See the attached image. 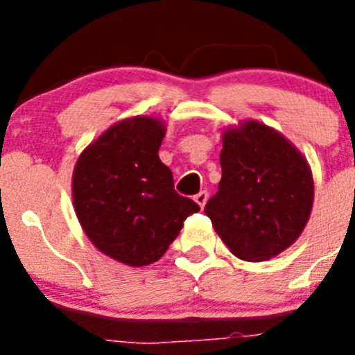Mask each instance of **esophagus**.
<instances>
[{
  "label": "esophagus",
  "mask_w": 355,
  "mask_h": 355,
  "mask_svg": "<svg viewBox=\"0 0 355 355\" xmlns=\"http://www.w3.org/2000/svg\"><path fill=\"white\" fill-rule=\"evenodd\" d=\"M193 199H196V202L200 206V208H205L206 200H208V192H206V190H200Z\"/></svg>",
  "instance_id": "34e87169"
}]
</instances>
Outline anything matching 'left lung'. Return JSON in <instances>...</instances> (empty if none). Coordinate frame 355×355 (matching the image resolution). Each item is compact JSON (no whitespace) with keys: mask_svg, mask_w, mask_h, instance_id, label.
Masks as SVG:
<instances>
[{"mask_svg":"<svg viewBox=\"0 0 355 355\" xmlns=\"http://www.w3.org/2000/svg\"><path fill=\"white\" fill-rule=\"evenodd\" d=\"M218 192L205 213L229 250L266 261L293 243L313 208L309 165L283 135L249 121L224 135Z\"/></svg>","mask_w":355,"mask_h":355,"instance_id":"1","label":"left lung"}]
</instances>
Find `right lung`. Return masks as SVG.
<instances>
[{"label":"right lung","mask_w":355,"mask_h":355,"mask_svg":"<svg viewBox=\"0 0 355 355\" xmlns=\"http://www.w3.org/2000/svg\"><path fill=\"white\" fill-rule=\"evenodd\" d=\"M165 128L121 121L81 153L72 175L78 220L97 249L130 266L158 261L199 205L174 190L158 156Z\"/></svg>","instance_id":"right-lung-1"}]
</instances>
